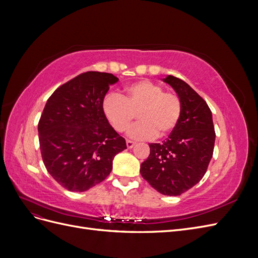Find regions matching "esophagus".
Wrapping results in <instances>:
<instances>
[{
	"label": "esophagus",
	"mask_w": 258,
	"mask_h": 258,
	"mask_svg": "<svg viewBox=\"0 0 258 258\" xmlns=\"http://www.w3.org/2000/svg\"><path fill=\"white\" fill-rule=\"evenodd\" d=\"M126 144H127V147H128V148H132V147H134V146L136 145V143H135L134 141H131V140H127Z\"/></svg>",
	"instance_id": "obj_1"
}]
</instances>
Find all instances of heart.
<instances>
[{
	"mask_svg": "<svg viewBox=\"0 0 258 258\" xmlns=\"http://www.w3.org/2000/svg\"><path fill=\"white\" fill-rule=\"evenodd\" d=\"M103 112L116 131H127L137 113L141 120L129 131L132 138H163L177 126L182 115V101L175 92L163 91L160 85L140 81L127 86L121 96H107Z\"/></svg>",
	"mask_w": 258,
	"mask_h": 258,
	"instance_id": "b5f03b06",
	"label": "heart"
}]
</instances>
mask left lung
<instances>
[{
    "label": "left lung",
    "instance_id": "left-lung-1",
    "mask_svg": "<svg viewBox=\"0 0 258 258\" xmlns=\"http://www.w3.org/2000/svg\"><path fill=\"white\" fill-rule=\"evenodd\" d=\"M182 101V115L166 141L151 143V153L140 172L153 188L179 196L200 182L213 156L215 130L212 112L190 86L169 75L163 80Z\"/></svg>",
    "mask_w": 258,
    "mask_h": 258
}]
</instances>
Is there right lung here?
Wrapping results in <instances>:
<instances>
[{"instance_id": "add662e5", "label": "right lung", "mask_w": 258, "mask_h": 258, "mask_svg": "<svg viewBox=\"0 0 258 258\" xmlns=\"http://www.w3.org/2000/svg\"><path fill=\"white\" fill-rule=\"evenodd\" d=\"M118 81L104 72H85L61 85L38 121L43 162L58 184L85 191L107 177L126 141L107 121L103 100Z\"/></svg>"}]
</instances>
